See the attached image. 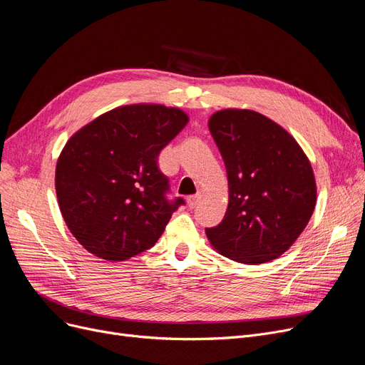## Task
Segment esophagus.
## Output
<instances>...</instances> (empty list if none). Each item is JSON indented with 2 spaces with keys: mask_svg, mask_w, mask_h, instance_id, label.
<instances>
[{
  "mask_svg": "<svg viewBox=\"0 0 365 365\" xmlns=\"http://www.w3.org/2000/svg\"><path fill=\"white\" fill-rule=\"evenodd\" d=\"M201 198H202V194H201V192H198V194H195V195H191V197L187 198V205H189V207H191V209H194L195 205L201 201Z\"/></svg>",
  "mask_w": 365,
  "mask_h": 365,
  "instance_id": "1",
  "label": "esophagus"
}]
</instances>
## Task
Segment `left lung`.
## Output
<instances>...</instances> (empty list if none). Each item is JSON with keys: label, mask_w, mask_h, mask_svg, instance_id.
<instances>
[{"label": "left lung", "mask_w": 365, "mask_h": 365, "mask_svg": "<svg viewBox=\"0 0 365 365\" xmlns=\"http://www.w3.org/2000/svg\"><path fill=\"white\" fill-rule=\"evenodd\" d=\"M209 130L227 168L230 200L224 219L205 234L232 261L255 265L276 259L314 210L307 156L282 126L252 110H220Z\"/></svg>", "instance_id": "8db88e82"}]
</instances>
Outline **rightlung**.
<instances>
[{
  "mask_svg": "<svg viewBox=\"0 0 365 365\" xmlns=\"http://www.w3.org/2000/svg\"><path fill=\"white\" fill-rule=\"evenodd\" d=\"M186 123L179 108L125 106L67 141L55 176L59 209L77 242L95 257L125 261L150 249L185 204L182 197L170 198L158 156Z\"/></svg>",
  "mask_w": 365,
  "mask_h": 365,
  "instance_id": "1",
  "label": "right lung"
}]
</instances>
